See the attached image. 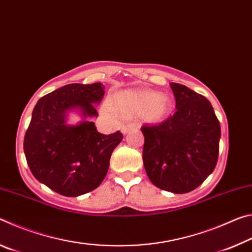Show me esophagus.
<instances>
[{"label": "esophagus", "instance_id": "obj_1", "mask_svg": "<svg viewBox=\"0 0 252 252\" xmlns=\"http://www.w3.org/2000/svg\"><path fill=\"white\" fill-rule=\"evenodd\" d=\"M133 127H135V126H133V125H126V126H122V129H121V132H122L123 134H126L127 132H129L130 130L133 129Z\"/></svg>", "mask_w": 252, "mask_h": 252}]
</instances>
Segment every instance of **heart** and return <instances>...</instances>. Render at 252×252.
Returning a JSON list of instances; mask_svg holds the SVG:
<instances>
[{
    "label": "heart",
    "instance_id": "1",
    "mask_svg": "<svg viewBox=\"0 0 252 252\" xmlns=\"http://www.w3.org/2000/svg\"><path fill=\"white\" fill-rule=\"evenodd\" d=\"M171 110V101L168 96L159 95L153 91H127L116 97V106L111 102L105 104V111L112 116L121 114L123 118H133L144 114L150 122H159Z\"/></svg>",
    "mask_w": 252,
    "mask_h": 252
}]
</instances>
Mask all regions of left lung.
<instances>
[{
	"instance_id": "1",
	"label": "left lung",
	"mask_w": 252,
	"mask_h": 252,
	"mask_svg": "<svg viewBox=\"0 0 252 252\" xmlns=\"http://www.w3.org/2000/svg\"><path fill=\"white\" fill-rule=\"evenodd\" d=\"M176 109L159 125H144L143 164L162 190L187 193L206 180L219 156L220 123L210 102L186 85L170 83Z\"/></svg>"
}]
</instances>
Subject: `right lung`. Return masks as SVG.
Returning <instances> with one entry per match:
<instances>
[{
    "label": "right lung",
    "mask_w": 252,
    "mask_h": 252,
    "mask_svg": "<svg viewBox=\"0 0 252 252\" xmlns=\"http://www.w3.org/2000/svg\"><path fill=\"white\" fill-rule=\"evenodd\" d=\"M103 95L102 83H71L42 96L34 106L24 135L25 158L33 176L55 192L78 197L96 189L106 176L123 134H102L90 121L65 123V112L73 108L84 117H97L94 104Z\"/></svg>",
    "instance_id": "right-lung-1"
}]
</instances>
